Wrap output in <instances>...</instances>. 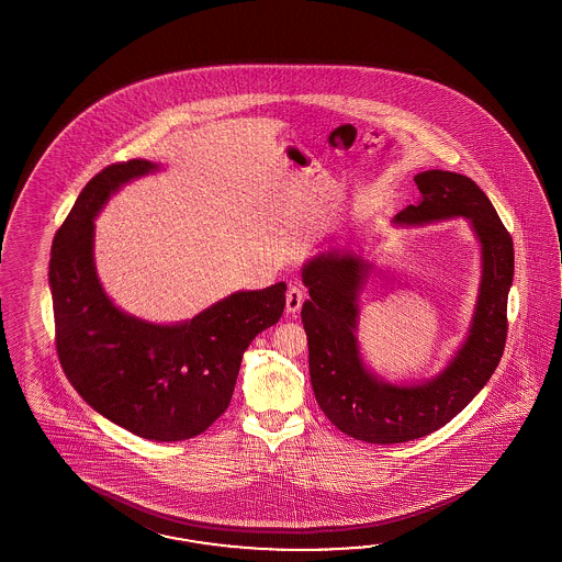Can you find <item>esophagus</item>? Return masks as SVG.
<instances>
[{"instance_id":"1","label":"esophagus","mask_w":562,"mask_h":562,"mask_svg":"<svg viewBox=\"0 0 562 562\" xmlns=\"http://www.w3.org/2000/svg\"><path fill=\"white\" fill-rule=\"evenodd\" d=\"M303 299H305V293H303L299 286H289V291H286L285 295L286 313L295 315V313L301 310V305H303Z\"/></svg>"}]
</instances>
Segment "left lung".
Wrapping results in <instances>:
<instances>
[{
	"label": "left lung",
	"mask_w": 562,
	"mask_h": 562,
	"mask_svg": "<svg viewBox=\"0 0 562 562\" xmlns=\"http://www.w3.org/2000/svg\"><path fill=\"white\" fill-rule=\"evenodd\" d=\"M418 204L395 215L397 225H426L464 216L482 249V279L467 341L428 382L395 385L373 375L359 353L358 293L371 263L358 255L327 251L303 267L310 297L301 319L310 346L315 400L337 430L370 443L418 440L446 426L486 385L508 335V291L513 285V237L476 182L450 170L414 177Z\"/></svg>",
	"instance_id": "left-lung-1"
}]
</instances>
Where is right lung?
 Wrapping results in <instances>:
<instances>
[{
	"label": "right lung",
	"instance_id": "1",
	"mask_svg": "<svg viewBox=\"0 0 562 562\" xmlns=\"http://www.w3.org/2000/svg\"><path fill=\"white\" fill-rule=\"evenodd\" d=\"M155 170V162L134 158L86 184L54 237L49 289L56 349L74 390L120 428L179 442L227 409L243 353L283 315L286 285L237 291L177 325L120 311L95 276L94 218L124 182Z\"/></svg>",
	"mask_w": 562,
	"mask_h": 562
}]
</instances>
